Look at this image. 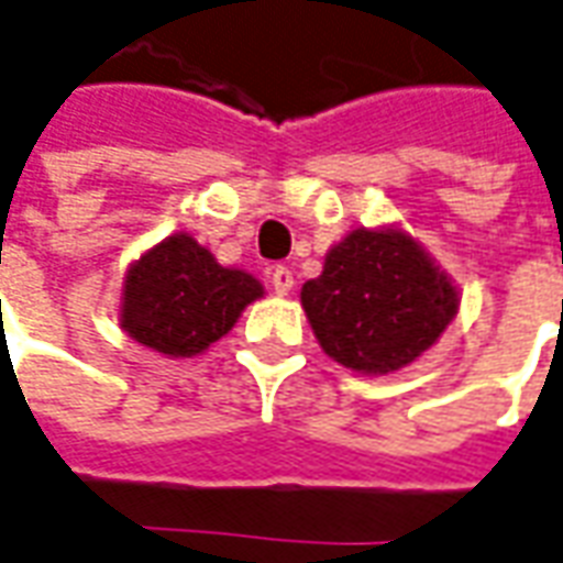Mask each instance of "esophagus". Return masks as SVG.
Instances as JSON below:
<instances>
[{
  "mask_svg": "<svg viewBox=\"0 0 563 563\" xmlns=\"http://www.w3.org/2000/svg\"><path fill=\"white\" fill-rule=\"evenodd\" d=\"M271 286H274L277 296H286V292L292 289V271L286 265L274 267V271H271Z\"/></svg>",
  "mask_w": 563,
  "mask_h": 563,
  "instance_id": "34e87169",
  "label": "esophagus"
}]
</instances>
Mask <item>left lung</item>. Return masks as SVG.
Instances as JSON below:
<instances>
[{
	"label": "left lung",
	"mask_w": 563,
	"mask_h": 563,
	"mask_svg": "<svg viewBox=\"0 0 563 563\" xmlns=\"http://www.w3.org/2000/svg\"><path fill=\"white\" fill-rule=\"evenodd\" d=\"M301 305L332 361L391 373L441 339L459 298L407 233L354 231L301 286Z\"/></svg>",
	"instance_id": "8db88e82"
}]
</instances>
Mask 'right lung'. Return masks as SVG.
Segmentation results:
<instances>
[{"label": "right lung", "mask_w": 563, "mask_h": 563, "mask_svg": "<svg viewBox=\"0 0 563 563\" xmlns=\"http://www.w3.org/2000/svg\"><path fill=\"white\" fill-rule=\"evenodd\" d=\"M122 296V327L135 342L169 357H194L231 330L262 296V283L221 267L194 236L175 233L129 271Z\"/></svg>", "instance_id": "add662e5"}]
</instances>
